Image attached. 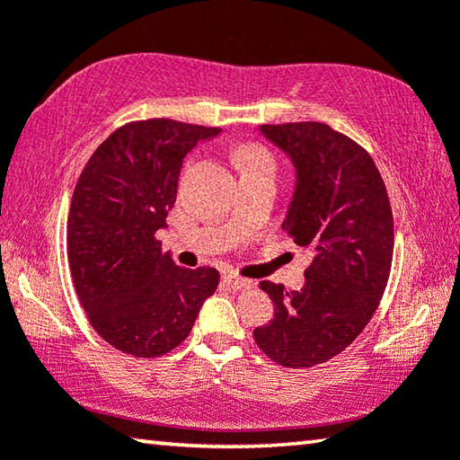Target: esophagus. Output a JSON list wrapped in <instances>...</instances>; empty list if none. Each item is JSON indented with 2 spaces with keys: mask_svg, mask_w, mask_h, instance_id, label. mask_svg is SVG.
Returning <instances> with one entry per match:
<instances>
[{
  "mask_svg": "<svg viewBox=\"0 0 460 460\" xmlns=\"http://www.w3.org/2000/svg\"><path fill=\"white\" fill-rule=\"evenodd\" d=\"M223 282L227 284L229 288H233V290H241V288H249L252 286V279H245V278H241V276H237V274H223Z\"/></svg>",
  "mask_w": 460,
  "mask_h": 460,
  "instance_id": "1",
  "label": "esophagus"
}]
</instances>
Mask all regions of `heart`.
I'll return each instance as SVG.
<instances>
[{
	"mask_svg": "<svg viewBox=\"0 0 460 460\" xmlns=\"http://www.w3.org/2000/svg\"><path fill=\"white\" fill-rule=\"evenodd\" d=\"M235 160L241 168V174H249V172H271L274 174V170H276L274 155H271L266 147L258 146V144L241 146L235 154Z\"/></svg>",
	"mask_w": 460,
	"mask_h": 460,
	"instance_id": "b5f03b06",
	"label": "heart"
}]
</instances>
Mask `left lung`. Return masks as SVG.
Masks as SVG:
<instances>
[{
    "label": "left lung",
    "mask_w": 460,
    "mask_h": 460,
    "mask_svg": "<svg viewBox=\"0 0 460 460\" xmlns=\"http://www.w3.org/2000/svg\"><path fill=\"white\" fill-rule=\"evenodd\" d=\"M296 170L282 229L313 253L302 290L261 282L274 318L253 331L282 367H313L351 345L371 321L394 258V217L371 155L326 123L260 126Z\"/></svg>",
    "instance_id": "8db88e82"
}]
</instances>
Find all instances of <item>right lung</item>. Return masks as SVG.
<instances>
[{"label": "right lung", "mask_w": 460, "mask_h": 460, "mask_svg": "<svg viewBox=\"0 0 460 460\" xmlns=\"http://www.w3.org/2000/svg\"><path fill=\"white\" fill-rule=\"evenodd\" d=\"M219 131L174 119L126 123L75 186L66 227L75 290L93 329L123 353L172 351L217 290L219 271L176 266L155 233L176 202L184 155Z\"/></svg>", "instance_id": "add662e5"}]
</instances>
